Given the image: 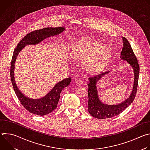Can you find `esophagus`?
<instances>
[{
	"instance_id": "1",
	"label": "esophagus",
	"mask_w": 150,
	"mask_h": 150,
	"mask_svg": "<svg viewBox=\"0 0 150 150\" xmlns=\"http://www.w3.org/2000/svg\"><path fill=\"white\" fill-rule=\"evenodd\" d=\"M75 83L76 85H78V86H81V85L83 84V82L81 80H77V81H75Z\"/></svg>"
}]
</instances>
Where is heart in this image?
I'll return each mask as SVG.
<instances>
[{
    "label": "heart",
    "instance_id": "heart-1",
    "mask_svg": "<svg viewBox=\"0 0 150 150\" xmlns=\"http://www.w3.org/2000/svg\"><path fill=\"white\" fill-rule=\"evenodd\" d=\"M108 53L105 47L97 42H87L81 47L75 48L72 53L75 61L88 59L85 62L84 68L89 72L96 71L108 58Z\"/></svg>",
    "mask_w": 150,
    "mask_h": 150
}]
</instances>
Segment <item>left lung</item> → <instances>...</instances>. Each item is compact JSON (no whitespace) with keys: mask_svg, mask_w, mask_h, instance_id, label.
<instances>
[{"mask_svg":"<svg viewBox=\"0 0 150 150\" xmlns=\"http://www.w3.org/2000/svg\"><path fill=\"white\" fill-rule=\"evenodd\" d=\"M123 39V48L120 53L121 60H126L132 67L134 74L132 90L129 96L122 102L117 104H108L103 102L99 97L97 83L105 75L110 71H108L97 76L88 78V112L94 117L97 119H107L116 116L123 112L134 101L137 90L139 78V67L137 59L129 41L124 37Z\"/></svg>","mask_w":150,"mask_h":150,"instance_id":"1","label":"left lung"}]
</instances>
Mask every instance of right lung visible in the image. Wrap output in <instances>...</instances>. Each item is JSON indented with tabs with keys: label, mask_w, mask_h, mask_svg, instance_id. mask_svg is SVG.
I'll list each match as a JSON object with an SVG mask.
<instances>
[{
	"label": "right lung",
	"mask_w": 150,
	"mask_h": 150,
	"mask_svg": "<svg viewBox=\"0 0 150 150\" xmlns=\"http://www.w3.org/2000/svg\"><path fill=\"white\" fill-rule=\"evenodd\" d=\"M65 30L64 27L44 28L41 30H35L26 35L20 41L15 49L11 67V78L14 91L19 100L21 103L28 112L31 113L44 116L52 112L57 106L60 98V93L62 90L70 84L71 78L69 77L60 81L55 84L52 89L45 96L40 98H31L24 95L18 88L16 83L14 69L15 64L18 54L23 48L28 45H38L45 39L50 37L57 35Z\"/></svg>",
	"instance_id": "add662e5"
}]
</instances>
